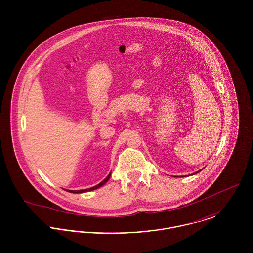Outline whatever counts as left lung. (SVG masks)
Masks as SVG:
<instances>
[{
  "mask_svg": "<svg viewBox=\"0 0 253 253\" xmlns=\"http://www.w3.org/2000/svg\"><path fill=\"white\" fill-rule=\"evenodd\" d=\"M201 170H202V169H201ZM201 170H199V171H197V172H196V173H198V172H200V171H201ZM196 173H193V174H196Z\"/></svg>",
  "mask_w": 253,
  "mask_h": 253,
  "instance_id": "8db88e82",
  "label": "left lung"
}]
</instances>
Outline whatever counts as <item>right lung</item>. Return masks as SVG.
<instances>
[{
	"label": "right lung",
	"instance_id": "obj_1",
	"mask_svg": "<svg viewBox=\"0 0 253 253\" xmlns=\"http://www.w3.org/2000/svg\"><path fill=\"white\" fill-rule=\"evenodd\" d=\"M110 176H111V172L109 173L108 176L104 179L103 181H101L99 184H97L96 186H94V187H91V188H88V189H84V190H66L67 192H70V193H74V194H80V193H85V192H89V191H93V190H95V189H98V188H100L101 186H103L107 181L109 180V178H110Z\"/></svg>",
	"mask_w": 253,
	"mask_h": 253
}]
</instances>
